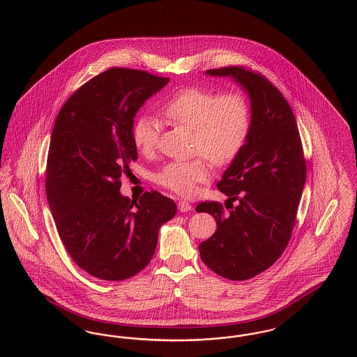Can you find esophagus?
<instances>
[{
    "label": "esophagus",
    "mask_w": 357,
    "mask_h": 357,
    "mask_svg": "<svg viewBox=\"0 0 357 357\" xmlns=\"http://www.w3.org/2000/svg\"><path fill=\"white\" fill-rule=\"evenodd\" d=\"M191 207H192L191 204H188L185 199L178 201V208H179V211H182V213H186L188 210H191Z\"/></svg>",
    "instance_id": "1"
}]
</instances>
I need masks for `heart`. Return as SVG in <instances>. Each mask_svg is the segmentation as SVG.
Listing matches in <instances>:
<instances>
[{"label":"heart","instance_id":"1","mask_svg":"<svg viewBox=\"0 0 357 357\" xmlns=\"http://www.w3.org/2000/svg\"><path fill=\"white\" fill-rule=\"evenodd\" d=\"M160 114L172 126L192 132L191 153L198 156L170 162L155 175L158 185L183 197L192 195L197 185L210 179L207 159L217 166L231 163L243 150L252 130V107L241 92L185 88L163 102ZM131 137L140 153L153 155L160 140L158 121L139 116L132 124Z\"/></svg>","mask_w":357,"mask_h":357}]
</instances>
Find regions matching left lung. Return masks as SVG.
<instances>
[{"mask_svg":"<svg viewBox=\"0 0 357 357\" xmlns=\"http://www.w3.org/2000/svg\"><path fill=\"white\" fill-rule=\"evenodd\" d=\"M206 72L231 76L252 100L248 142L217 183L230 211L215 201L197 206L217 221L215 233L199 245L204 265L245 281L271 268L288 246L305 185L304 149L288 100L264 75L238 66Z\"/></svg>","mask_w":357,"mask_h":357,"instance_id":"8db88e82","label":"left lung"}]
</instances>
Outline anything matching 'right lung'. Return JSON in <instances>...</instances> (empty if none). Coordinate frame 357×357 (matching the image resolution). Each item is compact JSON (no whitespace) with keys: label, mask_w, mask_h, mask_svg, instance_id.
<instances>
[{"label":"right lung","mask_w":357,"mask_h":357,"mask_svg":"<svg viewBox=\"0 0 357 357\" xmlns=\"http://www.w3.org/2000/svg\"><path fill=\"white\" fill-rule=\"evenodd\" d=\"M169 80L112 67L76 89L54 121L47 199L70 258L96 278L121 281L143 271L159 227L176 213L175 202L156 190L137 201L120 194V178L137 159L136 112Z\"/></svg>","instance_id":"obj_1"}]
</instances>
